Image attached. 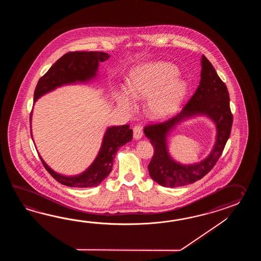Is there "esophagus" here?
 <instances>
[{"instance_id":"34e87169","label":"esophagus","mask_w":261,"mask_h":261,"mask_svg":"<svg viewBox=\"0 0 261 261\" xmlns=\"http://www.w3.org/2000/svg\"><path fill=\"white\" fill-rule=\"evenodd\" d=\"M143 137V129L140 126H135L133 128V138L135 140H140Z\"/></svg>"}]
</instances>
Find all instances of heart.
<instances>
[{
    "label": "heart",
    "instance_id": "b5f03b06",
    "mask_svg": "<svg viewBox=\"0 0 261 261\" xmlns=\"http://www.w3.org/2000/svg\"><path fill=\"white\" fill-rule=\"evenodd\" d=\"M177 68L162 61L145 62L134 67L128 76V88L121 86L115 90V99L120 109L134 113L135 100H146L147 111L155 119L173 115L189 92V85L176 77Z\"/></svg>",
    "mask_w": 261,
    "mask_h": 261
}]
</instances>
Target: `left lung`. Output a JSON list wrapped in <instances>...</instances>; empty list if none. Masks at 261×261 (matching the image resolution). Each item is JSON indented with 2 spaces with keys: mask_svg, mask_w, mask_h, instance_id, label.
<instances>
[{
  "mask_svg": "<svg viewBox=\"0 0 261 261\" xmlns=\"http://www.w3.org/2000/svg\"><path fill=\"white\" fill-rule=\"evenodd\" d=\"M200 66V85L181 113L166 122L150 125L144 129V135L155 149L148 165L150 176L165 188L187 186L206 175L217 163L230 135L232 115L227 87L205 56H201ZM198 116H206L215 124L216 141L212 152L203 160L182 165L169 154L167 139L178 124Z\"/></svg>",
  "mask_w": 261,
  "mask_h": 261,
  "instance_id": "8db88e82",
  "label": "left lung"
}]
</instances>
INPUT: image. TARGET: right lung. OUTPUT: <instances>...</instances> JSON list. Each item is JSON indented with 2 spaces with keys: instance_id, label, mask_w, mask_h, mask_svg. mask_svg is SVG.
Listing matches in <instances>:
<instances>
[{
  "instance_id": "right-lung-1",
  "label": "right lung",
  "mask_w": 261,
  "mask_h": 261,
  "mask_svg": "<svg viewBox=\"0 0 261 261\" xmlns=\"http://www.w3.org/2000/svg\"><path fill=\"white\" fill-rule=\"evenodd\" d=\"M110 55L105 52H69L50 67L41 77L34 91V103L42 96L68 85L88 84L98 77L100 62L106 61ZM33 113L31 114L32 124ZM133 129L128 125L111 126L106 128L100 150L93 162L84 172L75 175H64L52 170L39 155L47 172L59 183L71 188H93L99 186L112 171L114 159L118 149L132 141ZM33 138V133H32Z\"/></svg>"
}]
</instances>
